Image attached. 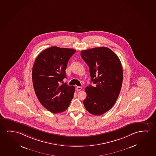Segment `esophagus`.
Segmentation results:
<instances>
[{"label": "esophagus", "mask_w": 156, "mask_h": 156, "mask_svg": "<svg viewBox=\"0 0 156 156\" xmlns=\"http://www.w3.org/2000/svg\"><path fill=\"white\" fill-rule=\"evenodd\" d=\"M76 89L77 91H80V90H82V87H81L77 86V87H76Z\"/></svg>", "instance_id": "1"}]
</instances>
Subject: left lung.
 I'll list each match as a JSON object with an SVG mask.
<instances>
[{
    "mask_svg": "<svg viewBox=\"0 0 156 156\" xmlns=\"http://www.w3.org/2000/svg\"><path fill=\"white\" fill-rule=\"evenodd\" d=\"M81 55L89 67L91 82L95 84L85 89L84 105L91 114L100 115L110 110L118 97L123 80L122 65L115 53L106 47L81 51Z\"/></svg>",
    "mask_w": 156,
    "mask_h": 156,
    "instance_id": "1",
    "label": "left lung"
}]
</instances>
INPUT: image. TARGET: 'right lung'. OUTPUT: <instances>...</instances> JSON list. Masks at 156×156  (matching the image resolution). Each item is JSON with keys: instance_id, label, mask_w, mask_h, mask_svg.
I'll return each mask as SVG.
<instances>
[{"instance_id": "1", "label": "right lung", "mask_w": 156, "mask_h": 156, "mask_svg": "<svg viewBox=\"0 0 156 156\" xmlns=\"http://www.w3.org/2000/svg\"><path fill=\"white\" fill-rule=\"evenodd\" d=\"M75 52L52 46L42 51L34 64L32 79L36 95L42 105L53 113L65 111L74 96V87L62 81L66 77L68 60Z\"/></svg>"}]
</instances>
